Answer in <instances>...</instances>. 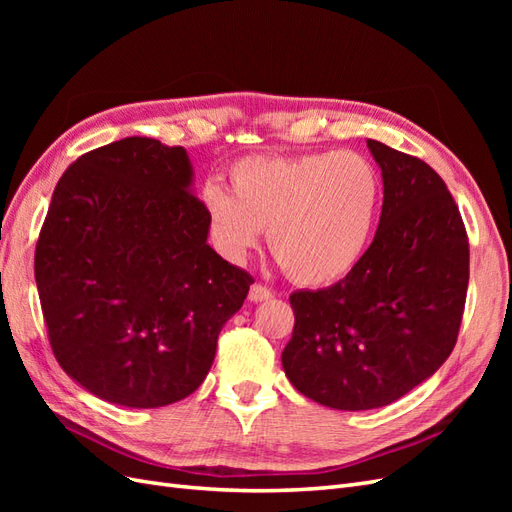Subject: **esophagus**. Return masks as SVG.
<instances>
[{"instance_id": "34e87169", "label": "esophagus", "mask_w": 512, "mask_h": 512, "mask_svg": "<svg viewBox=\"0 0 512 512\" xmlns=\"http://www.w3.org/2000/svg\"><path fill=\"white\" fill-rule=\"evenodd\" d=\"M247 297H250V301H254V303H260V301L271 299L273 292L267 286H262V284H252L250 286V294H247Z\"/></svg>"}]
</instances>
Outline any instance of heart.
Listing matches in <instances>:
<instances>
[{
  "mask_svg": "<svg viewBox=\"0 0 512 512\" xmlns=\"http://www.w3.org/2000/svg\"><path fill=\"white\" fill-rule=\"evenodd\" d=\"M228 188L207 185L213 237L243 262L269 230L277 265L299 286H327L363 260L382 209L376 164L354 151L245 156L228 168Z\"/></svg>",
  "mask_w": 512,
  "mask_h": 512,
  "instance_id": "obj_1",
  "label": "heart"
}]
</instances>
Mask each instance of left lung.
<instances>
[{"mask_svg": "<svg viewBox=\"0 0 512 512\" xmlns=\"http://www.w3.org/2000/svg\"><path fill=\"white\" fill-rule=\"evenodd\" d=\"M367 147L384 183L376 237L342 282L290 294L282 352L294 389L335 410L389 406L436 374L470 280L468 232L442 177L384 143Z\"/></svg>", "mask_w": 512, "mask_h": 512, "instance_id": "left-lung-1", "label": "left lung"}]
</instances>
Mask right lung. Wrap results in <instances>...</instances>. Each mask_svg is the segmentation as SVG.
<instances>
[{
  "label": "right lung",
  "mask_w": 512,
  "mask_h": 512,
  "mask_svg": "<svg viewBox=\"0 0 512 512\" xmlns=\"http://www.w3.org/2000/svg\"><path fill=\"white\" fill-rule=\"evenodd\" d=\"M183 147L130 136L61 175L36 243V284L57 363L89 393L162 408L209 374L224 322L254 277L207 243Z\"/></svg>",
  "instance_id": "add662e5"
}]
</instances>
